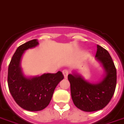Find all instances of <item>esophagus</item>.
I'll use <instances>...</instances> for the list:
<instances>
[{
  "label": "esophagus",
  "mask_w": 124,
  "mask_h": 124,
  "mask_svg": "<svg viewBox=\"0 0 124 124\" xmlns=\"http://www.w3.org/2000/svg\"><path fill=\"white\" fill-rule=\"evenodd\" d=\"M62 73H63V75H64L65 78H66L67 77H68V74L69 73V72H68V70H64L62 71Z\"/></svg>",
  "instance_id": "esophagus-1"
}]
</instances>
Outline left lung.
Returning <instances> with one entry per match:
<instances>
[{"mask_svg": "<svg viewBox=\"0 0 124 124\" xmlns=\"http://www.w3.org/2000/svg\"><path fill=\"white\" fill-rule=\"evenodd\" d=\"M96 60L100 63L104 70L101 80L90 83L77 71L68 74L70 83L72 99L75 106L86 112L101 110L112 98L116 86V68L110 54L107 50L97 45Z\"/></svg>", "mask_w": 124, "mask_h": 124, "instance_id": "8db88e82", "label": "left lung"}]
</instances>
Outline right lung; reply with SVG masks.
Segmentation results:
<instances>
[{
    "mask_svg": "<svg viewBox=\"0 0 124 124\" xmlns=\"http://www.w3.org/2000/svg\"><path fill=\"white\" fill-rule=\"evenodd\" d=\"M38 45V39H33L17 47L8 68V86L12 97L21 108L30 111H41L47 107L56 86L64 78L60 71L35 77L24 74L21 66L23 54Z\"/></svg>",
    "mask_w": 124,
    "mask_h": 124,
    "instance_id": "1",
    "label": "right lung"
}]
</instances>
